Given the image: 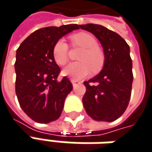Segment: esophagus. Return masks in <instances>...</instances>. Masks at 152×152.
Instances as JSON below:
<instances>
[{"label": "esophagus", "mask_w": 152, "mask_h": 152, "mask_svg": "<svg viewBox=\"0 0 152 152\" xmlns=\"http://www.w3.org/2000/svg\"><path fill=\"white\" fill-rule=\"evenodd\" d=\"M71 82H72V85H73L74 87L77 86L78 84H80V83H81V81H77V80H71Z\"/></svg>", "instance_id": "1"}]
</instances>
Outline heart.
Wrapping results in <instances>:
<instances>
[{
  "label": "heart",
  "mask_w": 152,
  "mask_h": 152,
  "mask_svg": "<svg viewBox=\"0 0 152 152\" xmlns=\"http://www.w3.org/2000/svg\"><path fill=\"white\" fill-rule=\"evenodd\" d=\"M73 46L81 47L83 50L78 56V62L71 63L64 69V75L72 80H81L86 77L91 70L93 73L101 71L105 63V54L97 46L96 38L86 32L72 34L70 37ZM54 59L60 66H65L68 61L69 49L63 39L58 40L53 49Z\"/></svg>",
  "instance_id": "heart-1"
}]
</instances>
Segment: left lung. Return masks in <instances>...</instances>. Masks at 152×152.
<instances>
[{"label": "left lung", "mask_w": 152, "mask_h": 152, "mask_svg": "<svg viewBox=\"0 0 152 152\" xmlns=\"http://www.w3.org/2000/svg\"><path fill=\"white\" fill-rule=\"evenodd\" d=\"M80 28L97 37L105 54L102 71L84 81L86 91L83 106L92 119L112 122L126 110L131 96L133 72L129 47L121 36L103 26L89 23Z\"/></svg>", "instance_id": "obj_1"}]
</instances>
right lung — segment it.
<instances>
[{"label": "right lung", "mask_w": 152, "mask_h": 152, "mask_svg": "<svg viewBox=\"0 0 152 152\" xmlns=\"http://www.w3.org/2000/svg\"><path fill=\"white\" fill-rule=\"evenodd\" d=\"M79 27L70 24L38 29L17 50L16 94L22 109L35 122L50 123L60 118L73 86L66 76L58 81L60 69L53 49L61 37Z\"/></svg>", "instance_id": "obj_1"}]
</instances>
